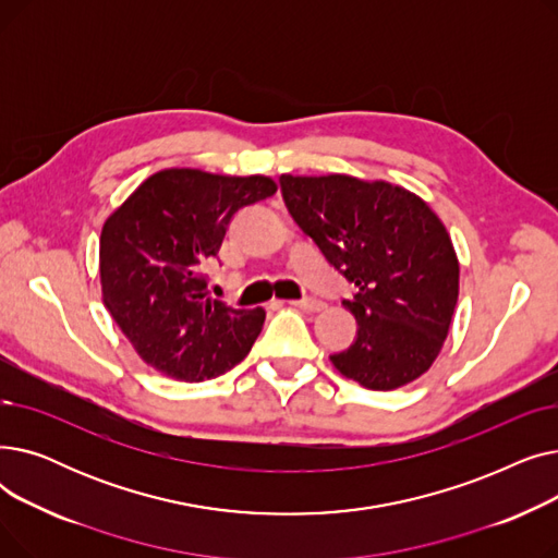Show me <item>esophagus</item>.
I'll return each mask as SVG.
<instances>
[{
  "label": "esophagus",
  "mask_w": 558,
  "mask_h": 558,
  "mask_svg": "<svg viewBox=\"0 0 558 558\" xmlns=\"http://www.w3.org/2000/svg\"><path fill=\"white\" fill-rule=\"evenodd\" d=\"M289 305L301 307V310H305V312H320V310L326 307V303L318 301V299H301V301H291Z\"/></svg>",
  "instance_id": "34e87169"
}]
</instances>
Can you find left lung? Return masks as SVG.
<instances>
[{
	"label": "left lung",
	"mask_w": 558,
	"mask_h": 558,
	"mask_svg": "<svg viewBox=\"0 0 558 558\" xmlns=\"http://www.w3.org/2000/svg\"><path fill=\"white\" fill-rule=\"evenodd\" d=\"M289 215L332 267L357 287L343 301L357 320L335 368L373 391L421 377L448 337L459 259L429 205L404 187L355 175H280Z\"/></svg>",
	"instance_id": "8db88e82"
}]
</instances>
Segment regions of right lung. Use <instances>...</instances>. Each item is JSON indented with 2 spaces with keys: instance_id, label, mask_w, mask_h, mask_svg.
Segmentation results:
<instances>
[{
  "instance_id": "1",
  "label": "right lung",
  "mask_w": 558,
  "mask_h": 558,
  "mask_svg": "<svg viewBox=\"0 0 558 558\" xmlns=\"http://www.w3.org/2000/svg\"><path fill=\"white\" fill-rule=\"evenodd\" d=\"M267 175L165 169L149 175L104 223V305L158 373L203 383L240 364L264 312L208 294L201 267L215 257L234 213L276 194Z\"/></svg>"
}]
</instances>
